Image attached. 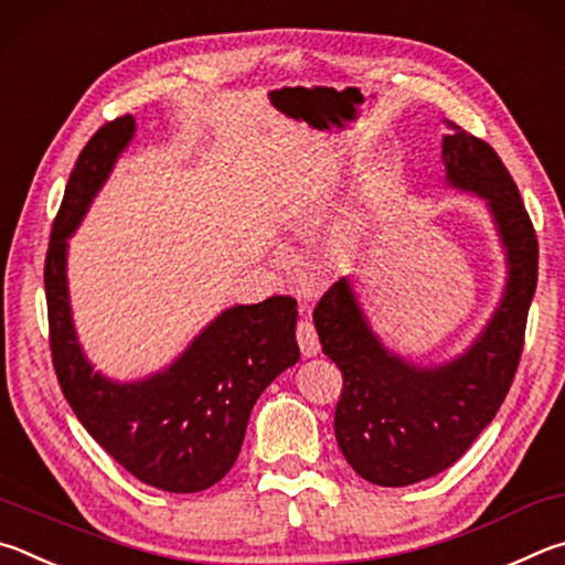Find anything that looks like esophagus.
I'll use <instances>...</instances> for the list:
<instances>
[{
  "label": "esophagus",
  "mask_w": 565,
  "mask_h": 565,
  "mask_svg": "<svg viewBox=\"0 0 565 565\" xmlns=\"http://www.w3.org/2000/svg\"><path fill=\"white\" fill-rule=\"evenodd\" d=\"M298 344L302 350V358H318L320 354V340H318V332H315L312 322L310 320H302L298 324Z\"/></svg>",
  "instance_id": "1"
}]
</instances>
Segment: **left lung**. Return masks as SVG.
<instances>
[{"label": "left lung", "instance_id": "left-lung-1", "mask_svg": "<svg viewBox=\"0 0 565 565\" xmlns=\"http://www.w3.org/2000/svg\"><path fill=\"white\" fill-rule=\"evenodd\" d=\"M444 185L483 201L507 280L483 328L444 362H417L374 332L350 275L312 312L322 352L344 377L334 437L350 467L377 487H409L459 461L507 399L539 280V243L519 188L489 143L444 121Z\"/></svg>", "mask_w": 565, "mask_h": 565}]
</instances>
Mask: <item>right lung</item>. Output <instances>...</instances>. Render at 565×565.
Listing matches in <instances>:
<instances>
[{"mask_svg": "<svg viewBox=\"0 0 565 565\" xmlns=\"http://www.w3.org/2000/svg\"><path fill=\"white\" fill-rule=\"evenodd\" d=\"M134 136V116L102 126L68 178L44 265L52 358L78 422L126 471L161 491L195 493L233 469L257 397L300 360L298 302L275 295L225 308L146 377L121 382L94 367L74 324L68 237Z\"/></svg>", "mask_w": 565, "mask_h": 565, "instance_id": "add662e5", "label": "right lung"}]
</instances>
